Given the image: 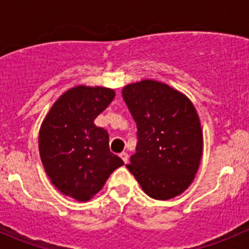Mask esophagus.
I'll list each match as a JSON object with an SVG mask.
<instances>
[{"label": "esophagus", "instance_id": "obj_1", "mask_svg": "<svg viewBox=\"0 0 249 249\" xmlns=\"http://www.w3.org/2000/svg\"><path fill=\"white\" fill-rule=\"evenodd\" d=\"M120 158L123 159V161L125 162V164H127V161H129V154H127L126 152H123L120 153Z\"/></svg>", "mask_w": 249, "mask_h": 249}]
</instances>
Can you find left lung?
I'll return each instance as SVG.
<instances>
[{"mask_svg":"<svg viewBox=\"0 0 249 249\" xmlns=\"http://www.w3.org/2000/svg\"><path fill=\"white\" fill-rule=\"evenodd\" d=\"M122 94L139 140L126 167L153 199L182 194L194 180L202 155V130L194 105L182 92L150 79L126 85Z\"/></svg>","mask_w":249,"mask_h":249,"instance_id":"8db88e82","label":"left lung"}]
</instances>
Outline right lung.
Segmentation results:
<instances>
[{"label": "right lung", "instance_id": "add662e5", "mask_svg": "<svg viewBox=\"0 0 249 249\" xmlns=\"http://www.w3.org/2000/svg\"><path fill=\"white\" fill-rule=\"evenodd\" d=\"M114 96L108 88H72L42 123L38 148L44 170L57 190L78 201L91 199L110 173L124 165L109 150L108 132L94 124Z\"/></svg>", "mask_w": 249, "mask_h": 249}]
</instances>
